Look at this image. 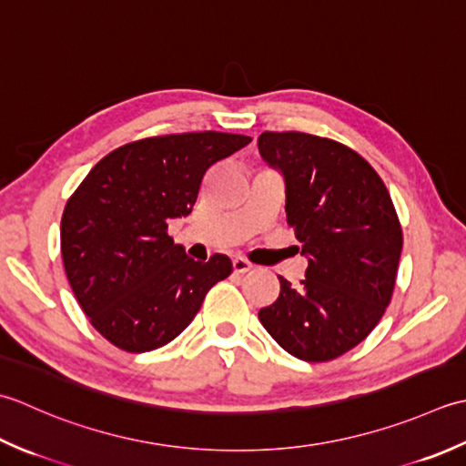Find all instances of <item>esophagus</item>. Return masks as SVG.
Returning <instances> with one entry per match:
<instances>
[{
	"mask_svg": "<svg viewBox=\"0 0 466 466\" xmlns=\"http://www.w3.org/2000/svg\"><path fill=\"white\" fill-rule=\"evenodd\" d=\"M253 269V263H249L247 259H243V258H235L233 259V271L235 273H247V271H251Z\"/></svg>",
	"mask_w": 466,
	"mask_h": 466,
	"instance_id": "34e87169",
	"label": "esophagus"
}]
</instances>
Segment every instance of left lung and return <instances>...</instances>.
Segmentation results:
<instances>
[{
    "mask_svg": "<svg viewBox=\"0 0 466 466\" xmlns=\"http://www.w3.org/2000/svg\"><path fill=\"white\" fill-rule=\"evenodd\" d=\"M261 157L286 177V213L306 279L259 309L278 344L306 362H329L366 339L392 299L402 229L384 180L338 140L263 132Z\"/></svg>",
    "mask_w": 466,
    "mask_h": 466,
    "instance_id": "obj_1",
    "label": "left lung"
}]
</instances>
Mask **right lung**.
<instances>
[{"label": "right lung", "instance_id": "right-lung-1", "mask_svg": "<svg viewBox=\"0 0 466 466\" xmlns=\"http://www.w3.org/2000/svg\"><path fill=\"white\" fill-rule=\"evenodd\" d=\"M229 132L140 138L104 157L66 203L60 247L66 275L90 324L125 352H150L191 324L233 263L187 258L168 219L187 217L207 170L249 145Z\"/></svg>", "mask_w": 466, "mask_h": 466}]
</instances>
